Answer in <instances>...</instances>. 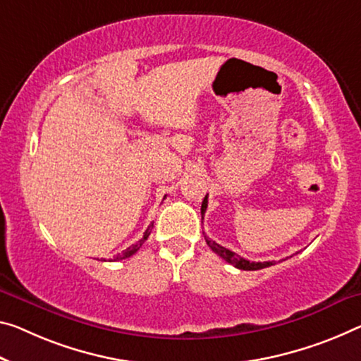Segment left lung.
I'll use <instances>...</instances> for the list:
<instances>
[{"label":"left lung","instance_id":"8db88e82","mask_svg":"<svg viewBox=\"0 0 361 361\" xmlns=\"http://www.w3.org/2000/svg\"><path fill=\"white\" fill-rule=\"evenodd\" d=\"M207 207H208V195L204 197L203 203H202V214L207 212ZM204 240H207L208 247L212 248L214 253H218L221 258L226 259L227 263H231L232 266H235L238 269H243V271H257V269H263V268H268V266H273L276 264L274 262H248V259L238 257L237 253L231 252L229 248H226L223 245H219V243H216L214 240H209V238L204 235Z\"/></svg>","mask_w":361,"mask_h":361}]
</instances>
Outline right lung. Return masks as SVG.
I'll return each mask as SVG.
<instances>
[{"label":"right lung","instance_id":"right-lung-1","mask_svg":"<svg viewBox=\"0 0 361 361\" xmlns=\"http://www.w3.org/2000/svg\"><path fill=\"white\" fill-rule=\"evenodd\" d=\"M152 227H153V224H149V226H148V229L145 231V234H143V237H142L140 240H138L137 243H134V245H130L129 248H126V250H124L123 253H118V255H116V257H114V262H121V259L129 258V257H132V255H134V253H137L138 250H140L142 243L147 240L148 235H149V232H152ZM103 262H104V259H103Z\"/></svg>","mask_w":361,"mask_h":361}]
</instances>
